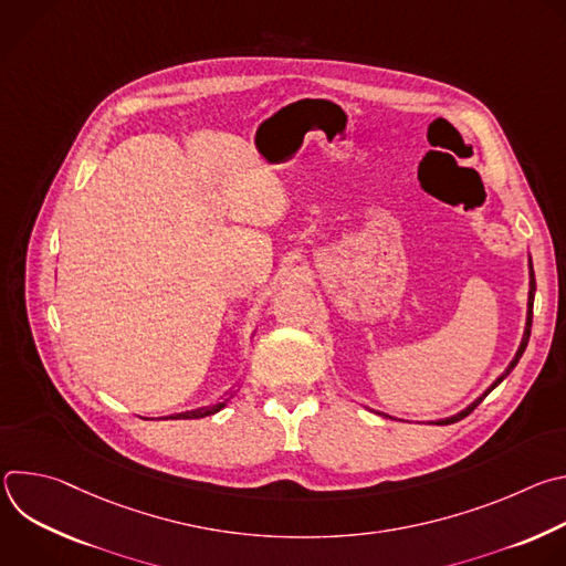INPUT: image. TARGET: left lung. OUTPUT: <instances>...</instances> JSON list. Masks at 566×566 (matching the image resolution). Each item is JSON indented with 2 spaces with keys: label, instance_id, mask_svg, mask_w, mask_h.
<instances>
[{
  "label": "left lung",
  "instance_id": "obj_1",
  "mask_svg": "<svg viewBox=\"0 0 566 566\" xmlns=\"http://www.w3.org/2000/svg\"><path fill=\"white\" fill-rule=\"evenodd\" d=\"M533 300H535V273H533V262H531V255H528V302H526V325H524V336H522V343H520V347H517V352H515V356H513V360L509 363V367L493 380V385L483 391L479 398H474L468 408H463L461 412H457V415H452V417H446V419H437V421H430V423H434V426H450V423H457V421H461L463 417H468L479 402L486 398L513 369H515V365L520 363V358H522V354H524V349H526V345H528V338H531V322H533ZM374 412V410H371ZM376 415H380V417H387V415H382V412H376ZM391 419V417H389Z\"/></svg>",
  "mask_w": 566,
  "mask_h": 566
}]
</instances>
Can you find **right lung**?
Segmentation results:
<instances>
[{"mask_svg":"<svg viewBox=\"0 0 566 566\" xmlns=\"http://www.w3.org/2000/svg\"><path fill=\"white\" fill-rule=\"evenodd\" d=\"M237 394V389H228L219 400L210 402V406H203V408H197V410H188V412H181V415H170V417H164V419H203V417H210V415H217L221 408H226V402Z\"/></svg>","mask_w":566,"mask_h":566,"instance_id":"add662e5","label":"right lung"}]
</instances>
